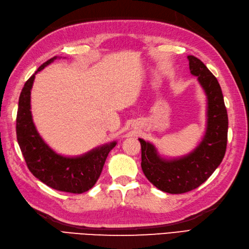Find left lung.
I'll return each instance as SVG.
<instances>
[{
	"mask_svg": "<svg viewBox=\"0 0 249 249\" xmlns=\"http://www.w3.org/2000/svg\"><path fill=\"white\" fill-rule=\"evenodd\" d=\"M187 59L191 73L197 76L208 98L207 132L201 142L189 156L165 160L150 142L140 139L143 174L169 194H183L201 185L222 163L227 148L228 115L219 83L199 58L189 55Z\"/></svg>",
	"mask_w": 249,
	"mask_h": 249,
	"instance_id": "8db88e82",
	"label": "left lung"
}]
</instances>
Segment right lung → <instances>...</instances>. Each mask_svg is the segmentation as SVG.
I'll return each mask as SVG.
<instances>
[{
  "instance_id": "add662e5",
  "label": "right lung",
  "mask_w": 249,
  "mask_h": 249,
  "mask_svg": "<svg viewBox=\"0 0 249 249\" xmlns=\"http://www.w3.org/2000/svg\"><path fill=\"white\" fill-rule=\"evenodd\" d=\"M55 58L56 56L43 63L35 74ZM35 74L25 82L19 98L16 132L21 152L27 168L38 180L56 191L82 194L96 184L116 142L93 149L82 157L66 158L55 153L38 134L32 119L31 89Z\"/></svg>"
}]
</instances>
